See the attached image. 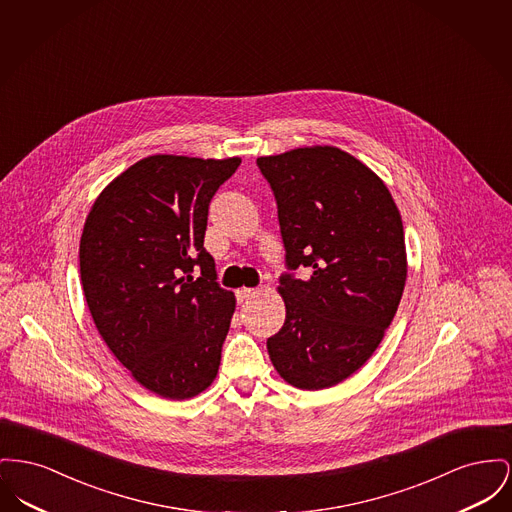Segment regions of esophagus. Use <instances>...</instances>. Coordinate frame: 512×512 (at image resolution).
I'll return each mask as SVG.
<instances>
[{
    "label": "esophagus",
    "instance_id": "esophagus-1",
    "mask_svg": "<svg viewBox=\"0 0 512 512\" xmlns=\"http://www.w3.org/2000/svg\"><path fill=\"white\" fill-rule=\"evenodd\" d=\"M259 294V290L257 288H240L238 292H236V296H238V301L243 303L245 300H251V298H255Z\"/></svg>",
    "mask_w": 512,
    "mask_h": 512
}]
</instances>
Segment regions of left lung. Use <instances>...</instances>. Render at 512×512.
Instances as JSON below:
<instances>
[{
  "label": "left lung",
  "mask_w": 512,
  "mask_h": 512,
  "mask_svg": "<svg viewBox=\"0 0 512 512\" xmlns=\"http://www.w3.org/2000/svg\"><path fill=\"white\" fill-rule=\"evenodd\" d=\"M257 166L290 271L278 288L286 321L267 350L284 381L321 391L356 373L391 325L408 271L402 218L381 178L336 147L261 156Z\"/></svg>",
  "instance_id": "obj_1"
}]
</instances>
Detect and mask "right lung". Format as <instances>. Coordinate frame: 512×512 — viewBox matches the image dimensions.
<instances>
[{"mask_svg": "<svg viewBox=\"0 0 512 512\" xmlns=\"http://www.w3.org/2000/svg\"><path fill=\"white\" fill-rule=\"evenodd\" d=\"M240 158L156 154L94 201L79 245L94 325L137 383L172 400L205 391L236 309L205 249L209 205Z\"/></svg>", "mask_w": 512, "mask_h": 512, "instance_id": "right-lung-1", "label": "right lung"}]
</instances>
